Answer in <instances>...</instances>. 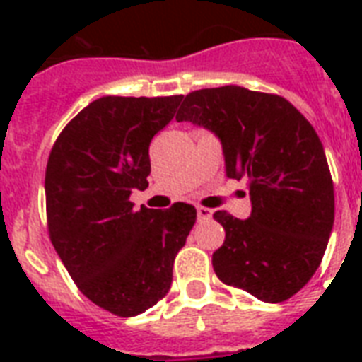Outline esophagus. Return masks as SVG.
<instances>
[{"mask_svg": "<svg viewBox=\"0 0 362 362\" xmlns=\"http://www.w3.org/2000/svg\"><path fill=\"white\" fill-rule=\"evenodd\" d=\"M197 218L199 220H210L212 218V210L204 209V206H197Z\"/></svg>", "mask_w": 362, "mask_h": 362, "instance_id": "34e87169", "label": "esophagus"}]
</instances>
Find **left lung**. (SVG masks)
Instances as JSON below:
<instances>
[{
    "mask_svg": "<svg viewBox=\"0 0 362 362\" xmlns=\"http://www.w3.org/2000/svg\"><path fill=\"white\" fill-rule=\"evenodd\" d=\"M176 120L212 131L227 176L250 187L247 220L214 214L226 229L212 253L216 276L264 303L291 298L320 267L334 223V187L315 129L287 99L240 86L187 93Z\"/></svg>",
    "mask_w": 362,
    "mask_h": 362,
    "instance_id": "8db88e82",
    "label": "left lung"
}]
</instances>
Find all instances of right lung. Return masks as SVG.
Returning a JSON list of instances; mask_svg holds the SVG:
<instances>
[{
    "label": "right lung",
    "mask_w": 362,
    "mask_h": 362,
    "mask_svg": "<svg viewBox=\"0 0 362 362\" xmlns=\"http://www.w3.org/2000/svg\"><path fill=\"white\" fill-rule=\"evenodd\" d=\"M182 95L95 99L65 125L48 156V235L82 295L110 314L133 317L169 293L176 253L197 210L133 209L146 189L148 148L173 120Z\"/></svg>",
    "instance_id": "obj_1"
}]
</instances>
